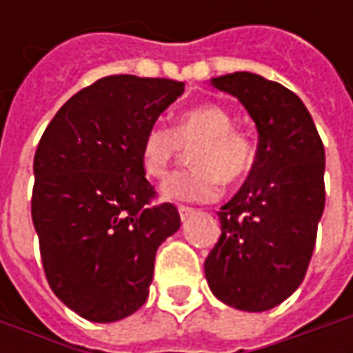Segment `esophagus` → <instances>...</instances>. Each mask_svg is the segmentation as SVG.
Returning a JSON list of instances; mask_svg holds the SVG:
<instances>
[{
	"label": "esophagus",
	"instance_id": "obj_1",
	"mask_svg": "<svg viewBox=\"0 0 353 353\" xmlns=\"http://www.w3.org/2000/svg\"><path fill=\"white\" fill-rule=\"evenodd\" d=\"M194 208H190V206H179V214H181V220H188L192 214H194Z\"/></svg>",
	"mask_w": 353,
	"mask_h": 353
}]
</instances>
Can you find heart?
Returning <instances> with one entry per match:
<instances>
[{"mask_svg":"<svg viewBox=\"0 0 353 353\" xmlns=\"http://www.w3.org/2000/svg\"><path fill=\"white\" fill-rule=\"evenodd\" d=\"M190 148V169L174 174L163 186L165 198L208 202L216 198L220 183H239L255 161L253 141L234 128L232 114L218 103H200L184 110L172 129L151 125L143 133L141 169L149 179L165 181L183 149Z\"/></svg>","mask_w":353,"mask_h":353,"instance_id":"1","label":"heart"}]
</instances>
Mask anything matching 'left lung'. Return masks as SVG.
I'll return each mask as SVG.
<instances>
[{"label":"left lung","mask_w":353,"mask_h":353,"mask_svg":"<svg viewBox=\"0 0 353 353\" xmlns=\"http://www.w3.org/2000/svg\"><path fill=\"white\" fill-rule=\"evenodd\" d=\"M253 117L259 143L248 181L218 212L222 234L204 261L214 296L263 312L299 289L324 212V145L301 98L251 72L212 78Z\"/></svg>","instance_id":"8db88e82"}]
</instances>
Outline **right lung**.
Wrapping results in <instances>:
<instances>
[{
	"instance_id": "1",
	"label": "right lung",
	"mask_w": 353,
	"mask_h": 353,
	"mask_svg": "<svg viewBox=\"0 0 353 353\" xmlns=\"http://www.w3.org/2000/svg\"><path fill=\"white\" fill-rule=\"evenodd\" d=\"M183 82L105 76L48 123L34 153L31 216L52 292L82 319L116 322L149 296L159 245L181 228L157 204L139 161L143 133Z\"/></svg>"
}]
</instances>
